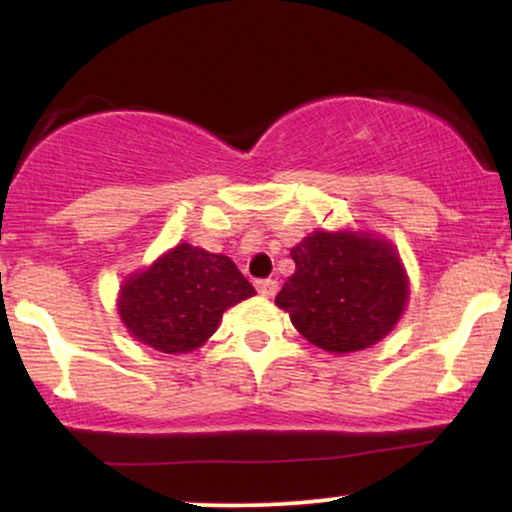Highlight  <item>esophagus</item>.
Here are the masks:
<instances>
[{"instance_id": "obj_1", "label": "esophagus", "mask_w": 512, "mask_h": 512, "mask_svg": "<svg viewBox=\"0 0 512 512\" xmlns=\"http://www.w3.org/2000/svg\"><path fill=\"white\" fill-rule=\"evenodd\" d=\"M257 291H260V296H264V298H272L276 291H279V284H276L274 279H260L257 281Z\"/></svg>"}]
</instances>
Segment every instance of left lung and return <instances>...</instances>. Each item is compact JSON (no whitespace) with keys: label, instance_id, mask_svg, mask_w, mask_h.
<instances>
[{"label":"left lung","instance_id":"left-lung-1","mask_svg":"<svg viewBox=\"0 0 512 512\" xmlns=\"http://www.w3.org/2000/svg\"><path fill=\"white\" fill-rule=\"evenodd\" d=\"M291 257L296 272L281 286L276 305L308 342L349 354L395 327L409 289L397 252L383 240L315 231Z\"/></svg>","mask_w":512,"mask_h":512}]
</instances>
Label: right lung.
Here are the masks:
<instances>
[{
  "label": "right lung",
  "instance_id": "add662e5",
  "mask_svg": "<svg viewBox=\"0 0 512 512\" xmlns=\"http://www.w3.org/2000/svg\"><path fill=\"white\" fill-rule=\"evenodd\" d=\"M255 289L228 257L180 243L120 291L122 322L139 342L163 354H187L219 327L223 310Z\"/></svg>",
  "mask_w": 512,
  "mask_h": 512
}]
</instances>
